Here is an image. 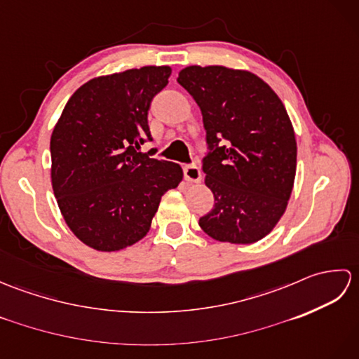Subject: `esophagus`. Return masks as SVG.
Wrapping results in <instances>:
<instances>
[{
	"label": "esophagus",
	"mask_w": 359,
	"mask_h": 359,
	"mask_svg": "<svg viewBox=\"0 0 359 359\" xmlns=\"http://www.w3.org/2000/svg\"><path fill=\"white\" fill-rule=\"evenodd\" d=\"M184 174H185V179L188 182H201V179H202L201 168L196 165H187L184 168Z\"/></svg>",
	"instance_id": "34e87169"
}]
</instances>
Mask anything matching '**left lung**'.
I'll return each mask as SVG.
<instances>
[{"instance_id": "1", "label": "left lung", "mask_w": 359, "mask_h": 359, "mask_svg": "<svg viewBox=\"0 0 359 359\" xmlns=\"http://www.w3.org/2000/svg\"><path fill=\"white\" fill-rule=\"evenodd\" d=\"M207 131L205 185L215 207L199 219L212 239L253 243L285 212L296 174V137L276 93L248 71L188 66L179 72Z\"/></svg>"}]
</instances>
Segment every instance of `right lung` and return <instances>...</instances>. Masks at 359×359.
Here are the masks:
<instances>
[{
	"instance_id": "obj_1",
	"label": "right lung",
	"mask_w": 359,
	"mask_h": 359,
	"mask_svg": "<svg viewBox=\"0 0 359 359\" xmlns=\"http://www.w3.org/2000/svg\"><path fill=\"white\" fill-rule=\"evenodd\" d=\"M170 66L103 75L75 90L50 137V179L67 226L88 247L118 251L147 236L180 165L139 152L152 140L148 111Z\"/></svg>"
}]
</instances>
